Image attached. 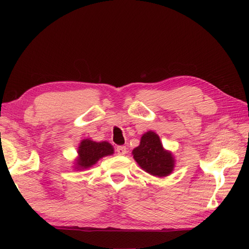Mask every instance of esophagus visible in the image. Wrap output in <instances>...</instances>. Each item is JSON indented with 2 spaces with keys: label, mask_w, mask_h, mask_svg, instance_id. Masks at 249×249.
<instances>
[{
  "label": "esophagus",
  "mask_w": 249,
  "mask_h": 249,
  "mask_svg": "<svg viewBox=\"0 0 249 249\" xmlns=\"http://www.w3.org/2000/svg\"><path fill=\"white\" fill-rule=\"evenodd\" d=\"M126 152H127V149H126V146H124V145L116 146V153H118L119 155H124V154H126Z\"/></svg>",
  "instance_id": "1"
}]
</instances>
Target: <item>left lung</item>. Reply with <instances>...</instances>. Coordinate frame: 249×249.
<instances>
[{
	"mask_svg": "<svg viewBox=\"0 0 249 249\" xmlns=\"http://www.w3.org/2000/svg\"><path fill=\"white\" fill-rule=\"evenodd\" d=\"M134 160L147 173L158 178L167 177L173 171L174 157L163 149L161 141L154 131H147L141 137L140 144L133 150Z\"/></svg>",
	"mask_w": 249,
	"mask_h": 249,
	"instance_id": "left-lung-1",
	"label": "left lung"
}]
</instances>
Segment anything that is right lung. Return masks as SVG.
<instances>
[{"label":"right lung","instance_id":"add662e5","mask_svg":"<svg viewBox=\"0 0 249 249\" xmlns=\"http://www.w3.org/2000/svg\"><path fill=\"white\" fill-rule=\"evenodd\" d=\"M113 146L107 141L95 142L91 139H83L78 147V157L75 168L77 170L91 168L100 158L112 155Z\"/></svg>","mask_w":249,"mask_h":249}]
</instances>
